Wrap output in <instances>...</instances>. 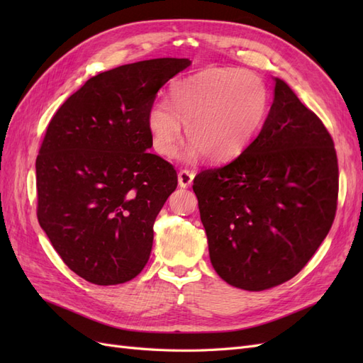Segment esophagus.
Segmentation results:
<instances>
[{"label":"esophagus","instance_id":"esophagus-1","mask_svg":"<svg viewBox=\"0 0 363 363\" xmlns=\"http://www.w3.org/2000/svg\"><path fill=\"white\" fill-rule=\"evenodd\" d=\"M194 177H195V174L192 171L182 169L179 172V184L182 186V188H189L194 182Z\"/></svg>","mask_w":363,"mask_h":363}]
</instances>
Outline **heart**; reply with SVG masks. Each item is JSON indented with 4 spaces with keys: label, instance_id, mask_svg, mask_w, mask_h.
<instances>
[{
    "label": "heart",
    "instance_id": "1",
    "mask_svg": "<svg viewBox=\"0 0 363 363\" xmlns=\"http://www.w3.org/2000/svg\"><path fill=\"white\" fill-rule=\"evenodd\" d=\"M268 112V91L250 71L208 68L174 82L169 101L155 103L147 115L151 144L160 156L172 157L183 127L191 142V159L228 162L248 148Z\"/></svg>",
    "mask_w": 363,
    "mask_h": 363
}]
</instances>
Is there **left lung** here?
<instances>
[{"label": "left lung", "instance_id": "left-lung-1", "mask_svg": "<svg viewBox=\"0 0 363 363\" xmlns=\"http://www.w3.org/2000/svg\"><path fill=\"white\" fill-rule=\"evenodd\" d=\"M259 136L225 167L194 180L216 274L265 291L298 274L330 230L337 200L332 136L279 77Z\"/></svg>", "mask_w": 363, "mask_h": 363}]
</instances>
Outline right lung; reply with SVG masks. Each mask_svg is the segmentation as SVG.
I'll return each instance as SVG.
<instances>
[{
	"instance_id": "1",
	"label": "right lung",
	"mask_w": 363,
	"mask_h": 363,
	"mask_svg": "<svg viewBox=\"0 0 363 363\" xmlns=\"http://www.w3.org/2000/svg\"><path fill=\"white\" fill-rule=\"evenodd\" d=\"M189 59H151L98 74L65 101L36 159L38 219L77 276L100 286L144 269L152 225L177 188L172 164L151 155L147 115Z\"/></svg>"
}]
</instances>
